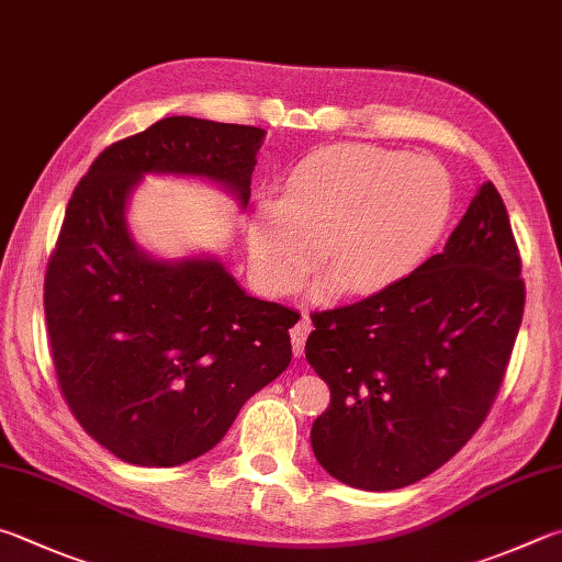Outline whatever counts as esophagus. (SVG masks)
I'll return each instance as SVG.
<instances>
[{"instance_id": "esophagus-1", "label": "esophagus", "mask_w": 562, "mask_h": 562, "mask_svg": "<svg viewBox=\"0 0 562 562\" xmlns=\"http://www.w3.org/2000/svg\"><path fill=\"white\" fill-rule=\"evenodd\" d=\"M310 331H312V322H310V316L304 314L302 319L292 326L290 329V336H292V351H294V356H302V351H304V341H307V336H310Z\"/></svg>"}]
</instances>
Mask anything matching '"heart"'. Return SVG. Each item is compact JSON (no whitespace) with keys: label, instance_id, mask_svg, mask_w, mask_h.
Returning a JSON list of instances; mask_svg holds the SVG:
<instances>
[{"label":"heart","instance_id":"obj_1","mask_svg":"<svg viewBox=\"0 0 562 562\" xmlns=\"http://www.w3.org/2000/svg\"><path fill=\"white\" fill-rule=\"evenodd\" d=\"M452 181L427 157L371 145L316 151L294 167L282 199L250 223V260L274 294L324 265L349 292H373L411 274L452 216Z\"/></svg>","mask_w":562,"mask_h":562}]
</instances>
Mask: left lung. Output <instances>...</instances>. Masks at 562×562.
Segmentation results:
<instances>
[{"mask_svg":"<svg viewBox=\"0 0 562 562\" xmlns=\"http://www.w3.org/2000/svg\"><path fill=\"white\" fill-rule=\"evenodd\" d=\"M526 288L508 213L479 189L445 250L407 278L312 316L304 353L331 391L312 425L339 482L391 492L462 450L502 387Z\"/></svg>","mask_w":562,"mask_h":562,"instance_id":"8db88e82","label":"left lung"}]
</instances>
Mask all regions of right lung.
I'll return each instance as SVG.
<instances>
[{"instance_id": "1", "label": "right lung", "mask_w": 562, "mask_h": 562, "mask_svg": "<svg viewBox=\"0 0 562 562\" xmlns=\"http://www.w3.org/2000/svg\"><path fill=\"white\" fill-rule=\"evenodd\" d=\"M262 139L260 127L165 117L100 151L68 201L44 282L50 356L70 413L122 462L206 454L292 361L297 312L250 297L213 255L155 258L127 226L145 175L213 181L246 209Z\"/></svg>"}]
</instances>
